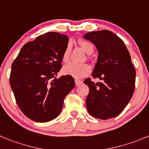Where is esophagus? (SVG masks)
Masks as SVG:
<instances>
[{
	"instance_id": "esophagus-1",
	"label": "esophagus",
	"mask_w": 149,
	"mask_h": 149,
	"mask_svg": "<svg viewBox=\"0 0 149 149\" xmlns=\"http://www.w3.org/2000/svg\"><path fill=\"white\" fill-rule=\"evenodd\" d=\"M75 83H76V86H80L83 84V81L79 79H75Z\"/></svg>"
}]
</instances>
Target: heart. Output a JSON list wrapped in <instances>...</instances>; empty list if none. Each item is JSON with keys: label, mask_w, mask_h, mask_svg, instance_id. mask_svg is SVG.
Listing matches in <instances>:
<instances>
[{"label": "heart", "mask_w": 149, "mask_h": 149, "mask_svg": "<svg viewBox=\"0 0 149 149\" xmlns=\"http://www.w3.org/2000/svg\"><path fill=\"white\" fill-rule=\"evenodd\" d=\"M79 44L81 46V49L87 54H91L93 52V45L89 42L84 40H79ZM70 53H71V45L68 44L64 51L62 54V61L65 63L68 62L70 59ZM90 72V68L88 65L85 63L76 64V63H69L63 67L62 73L65 75L71 76L76 79H80L84 76H87Z\"/></svg>", "instance_id": "b5f03b06"}]
</instances>
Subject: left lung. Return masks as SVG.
<instances>
[{
  "label": "left lung",
  "instance_id": "1",
  "mask_svg": "<svg viewBox=\"0 0 149 149\" xmlns=\"http://www.w3.org/2000/svg\"><path fill=\"white\" fill-rule=\"evenodd\" d=\"M98 52L92 76L98 78L95 83L90 78L84 81L89 87L86 106L90 115L107 120L121 113L132 97L136 72L129 51L123 40L108 30L84 34Z\"/></svg>",
  "mask_w": 149,
  "mask_h": 149
}]
</instances>
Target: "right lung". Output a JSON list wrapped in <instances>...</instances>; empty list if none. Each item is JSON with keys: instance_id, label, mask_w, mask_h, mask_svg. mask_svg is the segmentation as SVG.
<instances>
[{"instance_id": "obj_1", "label": "right lung", "mask_w": 149, "mask_h": 149, "mask_svg": "<svg viewBox=\"0 0 149 149\" xmlns=\"http://www.w3.org/2000/svg\"><path fill=\"white\" fill-rule=\"evenodd\" d=\"M68 43L65 34L45 33L26 43L12 63L11 88L19 108L31 120L45 123L56 118L75 87L71 76L56 78Z\"/></svg>"}]
</instances>
